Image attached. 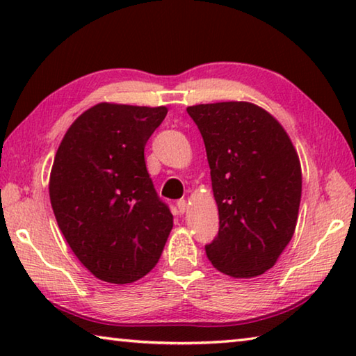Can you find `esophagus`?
Masks as SVG:
<instances>
[{
    "instance_id": "1",
    "label": "esophagus",
    "mask_w": 356,
    "mask_h": 356,
    "mask_svg": "<svg viewBox=\"0 0 356 356\" xmlns=\"http://www.w3.org/2000/svg\"><path fill=\"white\" fill-rule=\"evenodd\" d=\"M176 206H177V209H179V212L184 213L185 210H186V201H185V200H179Z\"/></svg>"
}]
</instances>
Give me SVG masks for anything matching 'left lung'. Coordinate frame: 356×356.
Masks as SVG:
<instances>
[{
  "label": "left lung",
  "instance_id": "obj_1",
  "mask_svg": "<svg viewBox=\"0 0 356 356\" xmlns=\"http://www.w3.org/2000/svg\"><path fill=\"white\" fill-rule=\"evenodd\" d=\"M206 144L220 229L206 254L232 278L272 268L293 236L301 166L272 114L248 102L186 108Z\"/></svg>",
  "mask_w": 356,
  "mask_h": 356
}]
</instances>
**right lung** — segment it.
Returning <instances> with one entry per match:
<instances>
[{
    "instance_id": "1",
    "label": "right lung",
    "mask_w": 356,
    "mask_h": 356,
    "mask_svg": "<svg viewBox=\"0 0 356 356\" xmlns=\"http://www.w3.org/2000/svg\"><path fill=\"white\" fill-rule=\"evenodd\" d=\"M166 106L97 104L65 131L50 201L72 251L95 278L127 284L161 256L172 213L150 179L144 147Z\"/></svg>"
}]
</instances>
